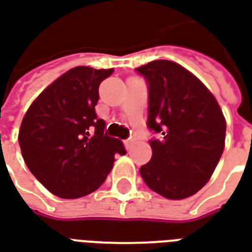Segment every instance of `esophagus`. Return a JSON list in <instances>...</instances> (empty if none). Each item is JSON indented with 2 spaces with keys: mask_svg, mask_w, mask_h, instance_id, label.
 Wrapping results in <instances>:
<instances>
[{
  "mask_svg": "<svg viewBox=\"0 0 252 252\" xmlns=\"http://www.w3.org/2000/svg\"><path fill=\"white\" fill-rule=\"evenodd\" d=\"M124 146H126V150H129L132 146V140L131 139H126V140H124Z\"/></svg>",
  "mask_w": 252,
  "mask_h": 252,
  "instance_id": "obj_1",
  "label": "esophagus"
}]
</instances>
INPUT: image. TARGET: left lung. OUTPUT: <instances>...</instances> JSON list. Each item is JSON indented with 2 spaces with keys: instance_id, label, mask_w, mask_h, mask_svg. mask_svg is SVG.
I'll return each mask as SVG.
<instances>
[{
  "instance_id": "8db88e82",
  "label": "left lung",
  "mask_w": 252,
  "mask_h": 252,
  "mask_svg": "<svg viewBox=\"0 0 252 252\" xmlns=\"http://www.w3.org/2000/svg\"><path fill=\"white\" fill-rule=\"evenodd\" d=\"M148 88L147 126L153 157L140 167L146 185L170 200L195 194L221 158L225 119L198 78L171 61L137 67Z\"/></svg>"
}]
</instances>
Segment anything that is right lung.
I'll return each mask as SVG.
<instances>
[{
  "label": "right lung",
  "mask_w": 252,
  "mask_h": 252,
  "mask_svg": "<svg viewBox=\"0 0 252 252\" xmlns=\"http://www.w3.org/2000/svg\"><path fill=\"white\" fill-rule=\"evenodd\" d=\"M113 68L78 66L64 72L32 102L19 132L21 154L31 173L52 194L79 198L104 184L115 154L126 153L105 133L97 117L99 83Z\"/></svg>",
  "instance_id": "right-lung-1"
}]
</instances>
